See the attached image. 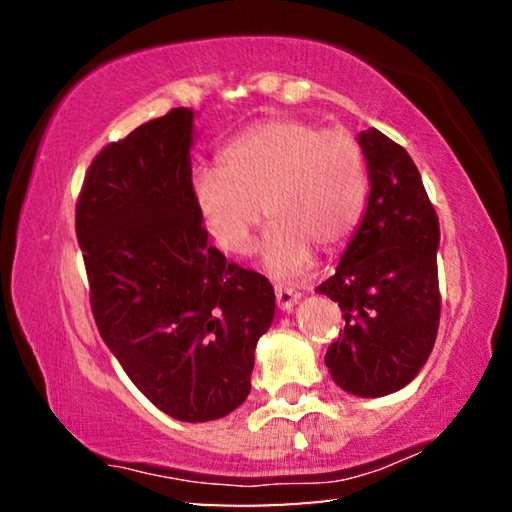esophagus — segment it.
Here are the masks:
<instances>
[{
	"instance_id": "obj_1",
	"label": "esophagus",
	"mask_w": 512,
	"mask_h": 512,
	"mask_svg": "<svg viewBox=\"0 0 512 512\" xmlns=\"http://www.w3.org/2000/svg\"><path fill=\"white\" fill-rule=\"evenodd\" d=\"M275 298H277V307L282 311H293V307L298 305L300 300V293L291 287H275Z\"/></svg>"
}]
</instances>
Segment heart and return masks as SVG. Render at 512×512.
Returning a JSON list of instances; mask_svg holds the SVG:
<instances>
[{
    "label": "heart",
    "instance_id": "heart-1",
    "mask_svg": "<svg viewBox=\"0 0 512 512\" xmlns=\"http://www.w3.org/2000/svg\"><path fill=\"white\" fill-rule=\"evenodd\" d=\"M192 198L207 237L228 255H246L266 212V271H305L314 248H341L366 205L361 146L343 128L318 131L300 119H266L235 137L219 167L196 169ZM265 210L262 211L261 207Z\"/></svg>",
    "mask_w": 512,
    "mask_h": 512
}]
</instances>
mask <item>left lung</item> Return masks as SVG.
Here are the masks:
<instances>
[{
	"label": "left lung",
	"mask_w": 512,
	"mask_h": 512,
	"mask_svg": "<svg viewBox=\"0 0 512 512\" xmlns=\"http://www.w3.org/2000/svg\"><path fill=\"white\" fill-rule=\"evenodd\" d=\"M357 142L368 167L366 212L316 291L339 302L345 318L325 354L336 386L384 397L415 379L436 343L440 225L411 155L377 128Z\"/></svg>",
	"instance_id": "8db88e82"
}]
</instances>
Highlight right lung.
Instances as JSON below:
<instances>
[{"label":"right lung","instance_id":"1","mask_svg":"<svg viewBox=\"0 0 512 512\" xmlns=\"http://www.w3.org/2000/svg\"><path fill=\"white\" fill-rule=\"evenodd\" d=\"M194 119L173 108L108 144L85 176L76 237L99 334L126 375L171 418L210 422L246 402L275 293L207 244Z\"/></svg>","mask_w":512,"mask_h":512}]
</instances>
